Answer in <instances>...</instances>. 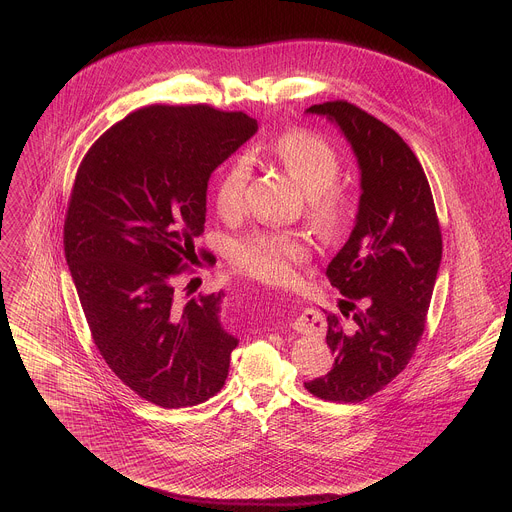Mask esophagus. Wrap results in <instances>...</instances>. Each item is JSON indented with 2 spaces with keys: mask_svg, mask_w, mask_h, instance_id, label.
<instances>
[{
  "mask_svg": "<svg viewBox=\"0 0 512 512\" xmlns=\"http://www.w3.org/2000/svg\"><path fill=\"white\" fill-rule=\"evenodd\" d=\"M322 326H324L322 324V316L316 310H312V308L302 310L296 316V320L291 322V328H294L300 334H318L322 330Z\"/></svg>",
  "mask_w": 512,
  "mask_h": 512,
  "instance_id": "obj_1",
  "label": "esophagus"
}]
</instances>
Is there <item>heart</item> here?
Masks as SVG:
<instances>
[{"label": "heart", "mask_w": 512, "mask_h": 512, "mask_svg": "<svg viewBox=\"0 0 512 512\" xmlns=\"http://www.w3.org/2000/svg\"><path fill=\"white\" fill-rule=\"evenodd\" d=\"M269 154L283 164L302 188H306V214L322 233H338L352 214L346 190L334 184L340 172V156L324 137L306 129L279 133ZM251 176L247 158H237L216 184V206L223 214H235L245 200ZM308 257L302 235L291 231H255L233 243L235 263L251 277L265 283H283L291 277V265Z\"/></svg>", "instance_id": "b5f03b06"}]
</instances>
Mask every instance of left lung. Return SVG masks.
Wrapping results in <instances>:
<instances>
[{"label": "left lung", "instance_id": "1", "mask_svg": "<svg viewBox=\"0 0 512 512\" xmlns=\"http://www.w3.org/2000/svg\"><path fill=\"white\" fill-rule=\"evenodd\" d=\"M306 113L334 123L358 164L354 229L326 277L346 298V318L356 305L361 310L348 324L328 314L334 367L304 387L324 401L358 403L387 387L417 348L442 263V231L425 172L397 131L346 101Z\"/></svg>", "mask_w": 512, "mask_h": 512}]
</instances>
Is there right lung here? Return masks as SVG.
<instances>
[{
  "label": "right lung",
  "instance_id": "add662e5",
  "mask_svg": "<svg viewBox=\"0 0 512 512\" xmlns=\"http://www.w3.org/2000/svg\"><path fill=\"white\" fill-rule=\"evenodd\" d=\"M245 113L152 105L107 129L85 156L64 221V255L109 369L164 409L223 389L239 340L223 291L182 304L174 279L204 233L210 174L257 133Z\"/></svg>",
  "mask_w": 512,
  "mask_h": 512
}]
</instances>
